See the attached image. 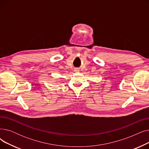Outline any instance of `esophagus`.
I'll list each match as a JSON object with an SVG mask.
<instances>
[{
  "instance_id": "34e87169",
  "label": "esophagus",
  "mask_w": 149,
  "mask_h": 149,
  "mask_svg": "<svg viewBox=\"0 0 149 149\" xmlns=\"http://www.w3.org/2000/svg\"><path fill=\"white\" fill-rule=\"evenodd\" d=\"M74 70H75V72H79V69H78V68H75Z\"/></svg>"
}]
</instances>
